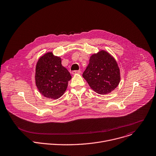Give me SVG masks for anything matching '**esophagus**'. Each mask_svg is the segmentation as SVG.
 Returning a JSON list of instances; mask_svg holds the SVG:
<instances>
[{
    "instance_id": "34e87169",
    "label": "esophagus",
    "mask_w": 156,
    "mask_h": 156,
    "mask_svg": "<svg viewBox=\"0 0 156 156\" xmlns=\"http://www.w3.org/2000/svg\"><path fill=\"white\" fill-rule=\"evenodd\" d=\"M72 75H75V74H77V73H81V71L80 70H74L72 72Z\"/></svg>"
}]
</instances>
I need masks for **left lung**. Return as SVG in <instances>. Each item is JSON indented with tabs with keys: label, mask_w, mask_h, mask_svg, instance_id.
Here are the masks:
<instances>
[{
	"label": "left lung",
	"mask_w": 156,
	"mask_h": 156,
	"mask_svg": "<svg viewBox=\"0 0 156 156\" xmlns=\"http://www.w3.org/2000/svg\"><path fill=\"white\" fill-rule=\"evenodd\" d=\"M91 89L99 94L113 90L120 81V71L113 57L105 51L92 55L83 73Z\"/></svg>",
	"instance_id": "obj_1"
}]
</instances>
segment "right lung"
<instances>
[{"instance_id": "add662e5", "label": "right lung", "mask_w": 156, "mask_h": 156, "mask_svg": "<svg viewBox=\"0 0 156 156\" xmlns=\"http://www.w3.org/2000/svg\"><path fill=\"white\" fill-rule=\"evenodd\" d=\"M70 73L61 64V59L47 53L37 62L35 83L39 92L45 97L58 99L67 89Z\"/></svg>"}]
</instances>
